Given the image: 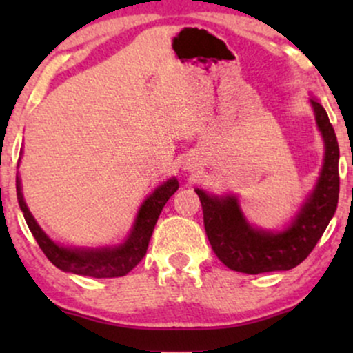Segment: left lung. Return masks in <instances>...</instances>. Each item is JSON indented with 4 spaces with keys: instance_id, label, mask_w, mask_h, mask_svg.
<instances>
[{
    "instance_id": "obj_1",
    "label": "left lung",
    "mask_w": 353,
    "mask_h": 353,
    "mask_svg": "<svg viewBox=\"0 0 353 353\" xmlns=\"http://www.w3.org/2000/svg\"><path fill=\"white\" fill-rule=\"evenodd\" d=\"M325 141V163L309 201L283 232L252 229L239 209L236 197H212L196 189L204 214V229L219 261L242 274L289 270L305 261L325 232L339 202V143L325 109L310 99Z\"/></svg>"
}]
</instances>
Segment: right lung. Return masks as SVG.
Wrapping results in <instances>:
<instances>
[{
	"mask_svg": "<svg viewBox=\"0 0 353 353\" xmlns=\"http://www.w3.org/2000/svg\"><path fill=\"white\" fill-rule=\"evenodd\" d=\"M177 189H179V182L172 177V179L164 182L163 185H159V188L154 190L151 196L145 199L144 204L141 205L131 236H129L124 244L116 247V249H66V247L54 244L43 232L41 228L36 224L30 209L26 208V204L23 201L19 177H16V194H18L19 208L23 210V216L28 228H30L31 234L34 236L38 245L41 247L44 255L58 269L64 270V272L88 275V277L96 279L123 277V275L131 272L143 261L145 250H148L149 241H151L157 217H159L165 202L169 201V197Z\"/></svg>",
	"mask_w": 353,
	"mask_h": 353,
	"instance_id": "right-lung-1",
	"label": "right lung"
}]
</instances>
